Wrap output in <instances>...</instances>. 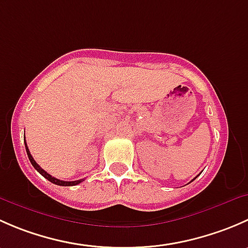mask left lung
Here are the masks:
<instances>
[{"label":"left lung","instance_id":"left-lung-1","mask_svg":"<svg viewBox=\"0 0 248 248\" xmlns=\"http://www.w3.org/2000/svg\"><path fill=\"white\" fill-rule=\"evenodd\" d=\"M193 180H194V179H193Z\"/></svg>","mask_w":248,"mask_h":248}]
</instances>
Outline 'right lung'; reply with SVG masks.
<instances>
[{
	"mask_svg": "<svg viewBox=\"0 0 248 248\" xmlns=\"http://www.w3.org/2000/svg\"><path fill=\"white\" fill-rule=\"evenodd\" d=\"M25 147H26L27 156H29V159H30V162H31V164H32V166H33V168L36 169V170L38 171L39 174H41V175H43V176L46 177V180H49L50 182H52V184H55V185H59V186H76V185L80 184V182H81V181H84V180H77V181H62V180H59V179H56V177L51 176V175H50V174H47V172H46V170H44V169H42L41 167H39L38 164H37V162L34 161V159H33V157H32V155L30 154V150H29V147H27V144H26V141H25Z\"/></svg>",
	"mask_w": 248,
	"mask_h": 248,
	"instance_id": "obj_1",
	"label": "right lung"
}]
</instances>
